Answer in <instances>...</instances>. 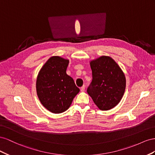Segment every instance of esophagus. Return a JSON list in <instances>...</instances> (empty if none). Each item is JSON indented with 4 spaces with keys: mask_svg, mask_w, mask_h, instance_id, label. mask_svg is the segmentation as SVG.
I'll return each mask as SVG.
<instances>
[{
    "mask_svg": "<svg viewBox=\"0 0 155 155\" xmlns=\"http://www.w3.org/2000/svg\"><path fill=\"white\" fill-rule=\"evenodd\" d=\"M81 91H84L85 90V86H84V85H83V86L81 87Z\"/></svg>",
    "mask_w": 155,
    "mask_h": 155,
    "instance_id": "esophagus-1",
    "label": "esophagus"
}]
</instances>
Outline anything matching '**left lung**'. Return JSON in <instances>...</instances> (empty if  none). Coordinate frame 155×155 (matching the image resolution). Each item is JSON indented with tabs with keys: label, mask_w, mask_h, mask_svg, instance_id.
<instances>
[{
	"label": "left lung",
	"mask_w": 155,
	"mask_h": 155,
	"mask_svg": "<svg viewBox=\"0 0 155 155\" xmlns=\"http://www.w3.org/2000/svg\"><path fill=\"white\" fill-rule=\"evenodd\" d=\"M92 81L87 94L101 110L116 107L124 95L126 78L124 73L112 58L102 56L90 61Z\"/></svg>",
	"instance_id": "left-lung-1"
}]
</instances>
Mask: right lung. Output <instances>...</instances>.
Instances as JSON below:
<instances>
[{"label": "right lung", "mask_w": 155, "mask_h": 155, "mask_svg": "<svg viewBox=\"0 0 155 155\" xmlns=\"http://www.w3.org/2000/svg\"><path fill=\"white\" fill-rule=\"evenodd\" d=\"M69 60L54 56L48 59L39 71L36 91L42 105L54 114L67 110L80 90L66 73Z\"/></svg>", "instance_id": "obj_1"}]
</instances>
